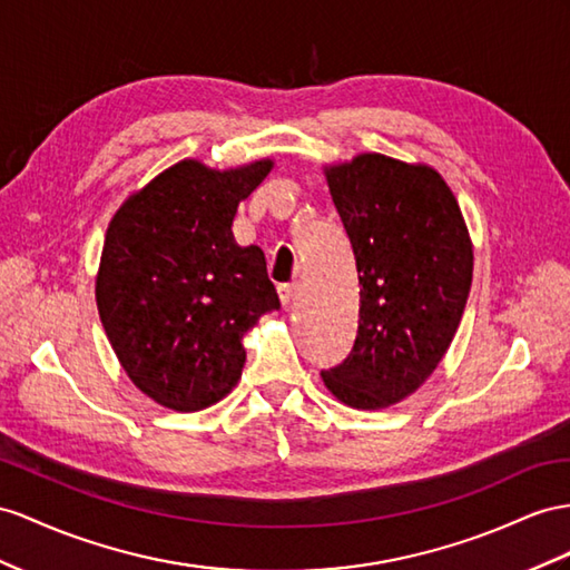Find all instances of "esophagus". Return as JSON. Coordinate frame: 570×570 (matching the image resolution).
Masks as SVG:
<instances>
[{
  "instance_id": "obj_1",
  "label": "esophagus",
  "mask_w": 570,
  "mask_h": 570,
  "mask_svg": "<svg viewBox=\"0 0 570 570\" xmlns=\"http://www.w3.org/2000/svg\"><path fill=\"white\" fill-rule=\"evenodd\" d=\"M276 294H279L282 305H291L296 298V284H279L276 286Z\"/></svg>"
}]
</instances>
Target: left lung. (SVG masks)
<instances>
[{
    "label": "left lung",
    "instance_id": "obj_1",
    "mask_svg": "<svg viewBox=\"0 0 570 570\" xmlns=\"http://www.w3.org/2000/svg\"><path fill=\"white\" fill-rule=\"evenodd\" d=\"M358 272L352 354L323 373L354 410L410 397L443 361L472 286L474 253L460 204L426 164L358 154L325 166Z\"/></svg>",
    "mask_w": 570,
    "mask_h": 570
}]
</instances>
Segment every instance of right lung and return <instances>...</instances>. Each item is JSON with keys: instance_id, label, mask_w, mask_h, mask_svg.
I'll use <instances>...</instances> for the list:
<instances>
[{"instance_id": "1", "label": "right lung", "mask_w": 570, "mask_h": 570, "mask_svg": "<svg viewBox=\"0 0 570 570\" xmlns=\"http://www.w3.org/2000/svg\"><path fill=\"white\" fill-rule=\"evenodd\" d=\"M274 168L185 158L129 195L108 224L96 303L120 366L146 397L199 412L238 385L243 337L279 308L265 253L233 238L238 204Z\"/></svg>"}]
</instances>
